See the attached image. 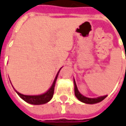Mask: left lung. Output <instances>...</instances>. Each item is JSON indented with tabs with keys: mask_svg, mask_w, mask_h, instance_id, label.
Here are the masks:
<instances>
[{
	"mask_svg": "<svg viewBox=\"0 0 126 126\" xmlns=\"http://www.w3.org/2000/svg\"><path fill=\"white\" fill-rule=\"evenodd\" d=\"M74 92H75L76 97L78 99V100L81 101L82 102L86 103V104H96V103L102 102L104 99L106 98L107 95H104V96H100L98 98H87L86 96H84L82 95L79 92V91L78 90L77 86L76 84L75 80H74Z\"/></svg>",
	"mask_w": 126,
	"mask_h": 126,
	"instance_id": "8db88e82",
	"label": "left lung"
}]
</instances>
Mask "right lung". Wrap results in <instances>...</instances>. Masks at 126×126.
I'll return each instance as SVG.
<instances>
[{"label":"right lung","mask_w":126,"mask_h":126,"mask_svg":"<svg viewBox=\"0 0 126 126\" xmlns=\"http://www.w3.org/2000/svg\"><path fill=\"white\" fill-rule=\"evenodd\" d=\"M59 72H58L57 75L56 76L54 81L53 82V84L52 85V86L50 87V88L46 92L42 94L41 95H24V94H22L19 93L18 92L16 91V90L15 91L17 93V94L19 95L22 100H24L27 103H29V104L34 105H40L43 104H46V103L48 102L49 101L52 99L53 95H54V86H55L56 81V79H57Z\"/></svg>","instance_id":"obj_1"}]
</instances>
